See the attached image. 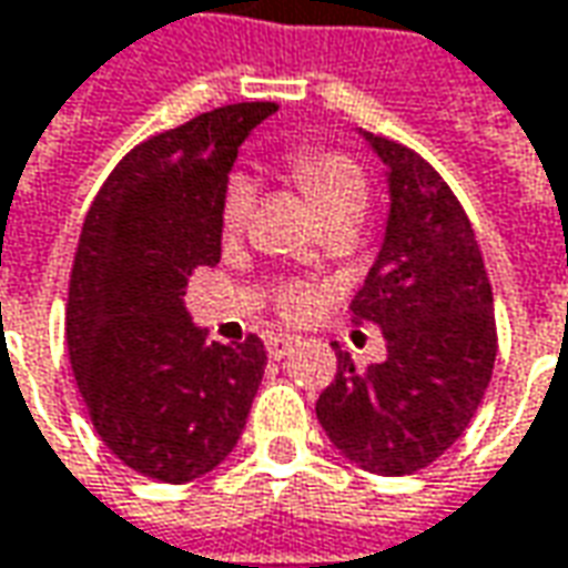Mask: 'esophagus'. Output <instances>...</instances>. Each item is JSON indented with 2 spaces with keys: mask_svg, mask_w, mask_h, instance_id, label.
<instances>
[{
  "mask_svg": "<svg viewBox=\"0 0 568 568\" xmlns=\"http://www.w3.org/2000/svg\"><path fill=\"white\" fill-rule=\"evenodd\" d=\"M296 344H300V337H293V334H272V337H265V349H268L272 359H284Z\"/></svg>",
  "mask_w": 568,
  "mask_h": 568,
  "instance_id": "1",
  "label": "esophagus"
}]
</instances>
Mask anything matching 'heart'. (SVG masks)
<instances>
[{"mask_svg": "<svg viewBox=\"0 0 568 568\" xmlns=\"http://www.w3.org/2000/svg\"><path fill=\"white\" fill-rule=\"evenodd\" d=\"M287 169L300 190L318 205L328 224L359 222L368 209V174L356 159L344 152L318 150V146H300L287 155ZM256 209V184L246 174H234L224 186L222 200V231L227 237H237L250 224ZM318 303V291L300 281H281L275 287V306L287 318L310 315Z\"/></svg>", "mask_w": 568, "mask_h": 568, "instance_id": "heart-1", "label": "heart"}]
</instances>
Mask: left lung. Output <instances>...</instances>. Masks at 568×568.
Masks as SVG:
<instances>
[{
  "instance_id": "left-lung-1",
  "label": "left lung",
  "mask_w": 568,
  "mask_h": 568,
  "mask_svg": "<svg viewBox=\"0 0 568 568\" xmlns=\"http://www.w3.org/2000/svg\"><path fill=\"white\" fill-rule=\"evenodd\" d=\"M390 169L384 246L349 310L382 328L387 359L359 368L337 346L315 416L337 450L378 475L432 466L469 428L497 359L485 258L469 215L416 150L365 133Z\"/></svg>"
}]
</instances>
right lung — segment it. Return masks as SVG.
<instances>
[{"instance_id": "right-lung-1", "label": "right lung", "mask_w": 568, "mask_h": 568, "mask_svg": "<svg viewBox=\"0 0 568 568\" xmlns=\"http://www.w3.org/2000/svg\"><path fill=\"white\" fill-rule=\"evenodd\" d=\"M275 102H234L133 146L90 205L64 337L102 444L128 469L184 485L237 447L265 372L256 334L209 344L186 277L222 258V200L237 146Z\"/></svg>"}]
</instances>
